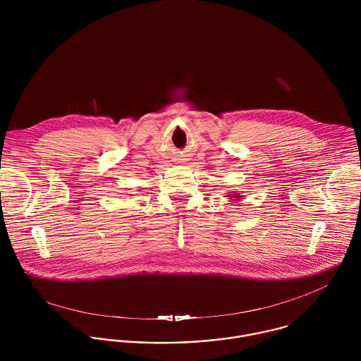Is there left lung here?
Listing matches in <instances>:
<instances>
[{
  "instance_id": "8db88e82",
  "label": "left lung",
  "mask_w": 361,
  "mask_h": 361,
  "mask_svg": "<svg viewBox=\"0 0 361 361\" xmlns=\"http://www.w3.org/2000/svg\"><path fill=\"white\" fill-rule=\"evenodd\" d=\"M229 197H231V199H233V200H238V197H239V196H238V195H229Z\"/></svg>"
}]
</instances>
